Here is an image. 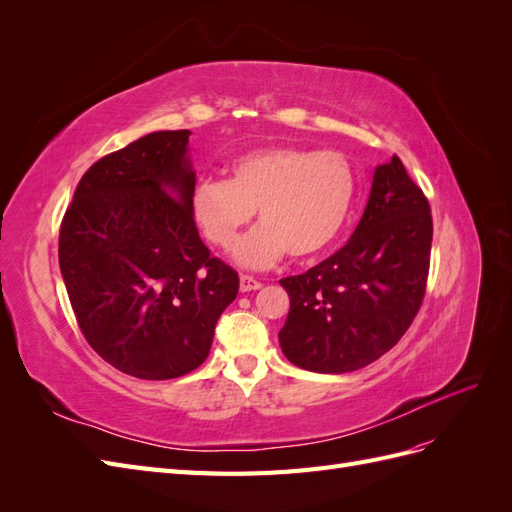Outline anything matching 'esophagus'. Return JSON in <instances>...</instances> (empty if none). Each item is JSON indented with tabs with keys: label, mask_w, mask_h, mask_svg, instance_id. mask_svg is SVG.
<instances>
[{
	"label": "esophagus",
	"mask_w": 512,
	"mask_h": 512,
	"mask_svg": "<svg viewBox=\"0 0 512 512\" xmlns=\"http://www.w3.org/2000/svg\"><path fill=\"white\" fill-rule=\"evenodd\" d=\"M239 286H241V292H252V290H258L262 284L252 275H241Z\"/></svg>",
	"instance_id": "obj_1"
}]
</instances>
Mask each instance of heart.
<instances>
[{"label": "heart", "mask_w": 512, "mask_h": 512, "mask_svg": "<svg viewBox=\"0 0 512 512\" xmlns=\"http://www.w3.org/2000/svg\"><path fill=\"white\" fill-rule=\"evenodd\" d=\"M359 181L339 151L269 145L228 164V181L205 179L192 192V215L207 241L224 252L258 211L256 228L237 250L247 267H267L286 252L305 260L322 254L344 230Z\"/></svg>", "instance_id": "b5f03b06"}]
</instances>
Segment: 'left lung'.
Returning a JSON list of instances; mask_svg holds the SVG:
<instances>
[{
    "instance_id": "obj_1",
    "label": "left lung",
    "mask_w": 512,
    "mask_h": 512,
    "mask_svg": "<svg viewBox=\"0 0 512 512\" xmlns=\"http://www.w3.org/2000/svg\"><path fill=\"white\" fill-rule=\"evenodd\" d=\"M433 222L429 200L397 156L376 168L350 241L320 265L280 280L290 312L286 359L318 374H346L389 352L421 309Z\"/></svg>"
}]
</instances>
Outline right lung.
Returning a JSON list of instances; mask_svg holds the SVG:
<instances>
[{
    "mask_svg": "<svg viewBox=\"0 0 512 512\" xmlns=\"http://www.w3.org/2000/svg\"><path fill=\"white\" fill-rule=\"evenodd\" d=\"M190 130L151 132L91 164L59 228V269L87 344L123 374L203 365L239 275L200 241Z\"/></svg>",
    "mask_w": 512,
    "mask_h": 512,
    "instance_id": "obj_1",
    "label": "right lung"
}]
</instances>
